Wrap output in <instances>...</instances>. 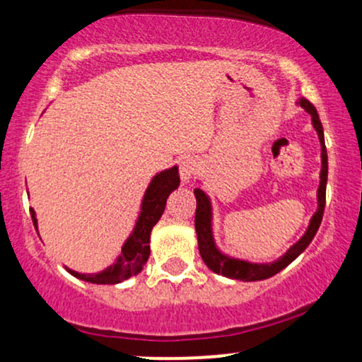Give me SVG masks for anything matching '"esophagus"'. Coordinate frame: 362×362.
<instances>
[{
    "mask_svg": "<svg viewBox=\"0 0 362 362\" xmlns=\"http://www.w3.org/2000/svg\"><path fill=\"white\" fill-rule=\"evenodd\" d=\"M195 170H197V161H195L194 158H184V160L180 161L178 173H180L182 184H189L190 178H192L195 173Z\"/></svg>",
    "mask_w": 362,
    "mask_h": 362,
    "instance_id": "1",
    "label": "esophagus"
}]
</instances>
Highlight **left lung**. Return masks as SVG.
Listing matches in <instances>:
<instances>
[{
	"instance_id": "1",
	"label": "left lung",
	"mask_w": 362,
	"mask_h": 362,
	"mask_svg": "<svg viewBox=\"0 0 362 362\" xmlns=\"http://www.w3.org/2000/svg\"><path fill=\"white\" fill-rule=\"evenodd\" d=\"M301 105L308 114L311 115V124H313L315 131H317L320 146H322V170H320V185L317 190V211L311 216L308 228H306L305 235L298 240L293 247L289 248L284 255L279 257L274 262H265V264H257V262H248L243 259H235V257L226 255L218 248L213 233V204L211 199L202 189H194L195 201H197V209H195V233H197V243H199V253H201L202 260L211 271L216 274H221L224 277L230 279H238L245 282L252 281H264L269 277L276 276L282 269L288 267L296 257H300L306 247L311 243V240L317 235L320 223L323 218V209H325V192H327V177H328V158H327V148H325V138H323V127L320 122L318 112L306 98H300L296 102Z\"/></svg>"
}]
</instances>
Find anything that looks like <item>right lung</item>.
I'll use <instances>...</instances> for the list:
<instances>
[{
  "mask_svg": "<svg viewBox=\"0 0 362 362\" xmlns=\"http://www.w3.org/2000/svg\"><path fill=\"white\" fill-rule=\"evenodd\" d=\"M178 185H180V177H178L177 165L175 167L156 173V175L151 178L146 192L143 195V201H141V209L138 219H136L134 228H132L131 235H129L126 242H124L122 250H120L119 257L115 259L114 264L97 274H81L71 271V269L68 267H66V271L71 274V276L78 277V279L91 282V284H119V282L139 274L149 259V253H151L149 238H151L153 226L160 221L161 214H163L165 211V206H167L168 195L172 194ZM30 214L37 233H39L35 211L30 209Z\"/></svg>",
  "mask_w": 362,
  "mask_h": 362,
  "instance_id": "add662e5",
  "label": "right lung"
}]
</instances>
